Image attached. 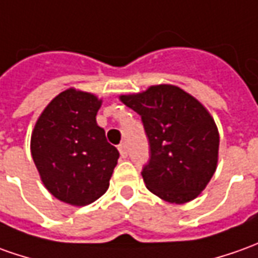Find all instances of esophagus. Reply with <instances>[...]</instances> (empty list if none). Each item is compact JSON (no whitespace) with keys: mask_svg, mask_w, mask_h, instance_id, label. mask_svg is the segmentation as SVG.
I'll use <instances>...</instances> for the list:
<instances>
[{"mask_svg":"<svg viewBox=\"0 0 258 258\" xmlns=\"http://www.w3.org/2000/svg\"><path fill=\"white\" fill-rule=\"evenodd\" d=\"M118 151L121 154L122 158H127V155H128V150H127V145L125 144H120L118 145Z\"/></svg>","mask_w":258,"mask_h":258,"instance_id":"obj_1","label":"esophagus"}]
</instances>
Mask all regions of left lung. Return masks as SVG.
I'll return each instance as SVG.
<instances>
[{
    "label": "left lung",
    "instance_id": "left-lung-1",
    "mask_svg": "<svg viewBox=\"0 0 258 258\" xmlns=\"http://www.w3.org/2000/svg\"><path fill=\"white\" fill-rule=\"evenodd\" d=\"M148 138L150 159L141 175L147 188L166 202L195 199L216 171L219 133L206 108L190 94L169 85L121 96Z\"/></svg>",
    "mask_w": 258,
    "mask_h": 258
}]
</instances>
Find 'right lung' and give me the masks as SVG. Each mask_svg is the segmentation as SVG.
I'll return each mask as SVG.
<instances>
[{
	"label": "right lung",
	"mask_w": 258,
	"mask_h": 258,
	"mask_svg": "<svg viewBox=\"0 0 258 258\" xmlns=\"http://www.w3.org/2000/svg\"><path fill=\"white\" fill-rule=\"evenodd\" d=\"M101 101L73 89L56 96L36 121L31 152L42 182L59 201L85 206L108 188L120 152L96 115Z\"/></svg>",
	"instance_id": "obj_1"
}]
</instances>
